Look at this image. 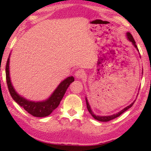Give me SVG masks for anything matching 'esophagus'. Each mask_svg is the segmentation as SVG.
I'll return each mask as SVG.
<instances>
[{
  "label": "esophagus",
  "mask_w": 151,
  "mask_h": 151,
  "mask_svg": "<svg viewBox=\"0 0 151 151\" xmlns=\"http://www.w3.org/2000/svg\"><path fill=\"white\" fill-rule=\"evenodd\" d=\"M84 76H85V73H84V72L83 71H82V70H78V71L75 73L76 78H78V79L84 78Z\"/></svg>",
  "instance_id": "esophagus-1"
}]
</instances>
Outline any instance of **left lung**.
Here are the masks:
<instances>
[{"instance_id": "8db88e82", "label": "left lung", "mask_w": 151, "mask_h": 151, "mask_svg": "<svg viewBox=\"0 0 151 151\" xmlns=\"http://www.w3.org/2000/svg\"><path fill=\"white\" fill-rule=\"evenodd\" d=\"M127 36L128 40H129V41H131V42H132V44H133V45H134V47H135V48L137 49V50L138 51H139V50H138V49H137V45H136V44H135V40H134L133 36H132V35L131 34V33L127 32ZM134 102H135V101H134V102H133V103H132V104H130L129 106H127V107H126V108L122 109V110L121 111H119V112L116 113V114L110 115V116H99V115H96L94 114L93 113V111H91V109L90 105H89V104H88V102L87 99H86V107H87V109H88V112L90 113V114L92 115L94 119H97V120H98V121H100V122H109V121L111 120V119H113L116 118V117H119V115L122 114V113H123L124 112H125L126 111H127L128 109L131 108V107L133 105Z\"/></svg>"}]
</instances>
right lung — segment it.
Masks as SVG:
<instances>
[{
	"instance_id": "add662e5",
	"label": "right lung",
	"mask_w": 151,
	"mask_h": 151,
	"mask_svg": "<svg viewBox=\"0 0 151 151\" xmlns=\"http://www.w3.org/2000/svg\"><path fill=\"white\" fill-rule=\"evenodd\" d=\"M9 57L8 58L6 64V80L9 89V93L15 102L22 107L24 110L34 117H42L48 116L58 106L60 101L63 99L66 91L69 87L70 84L74 81L73 76H70L60 82L51 96L45 101L42 102H33L21 97L17 93L12 86L9 76Z\"/></svg>"
}]
</instances>
